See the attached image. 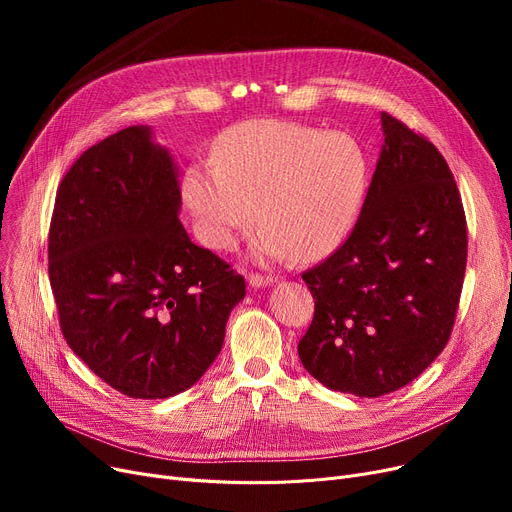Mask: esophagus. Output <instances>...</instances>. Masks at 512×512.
I'll list each match as a JSON object with an SVG mask.
<instances>
[{"mask_svg":"<svg viewBox=\"0 0 512 512\" xmlns=\"http://www.w3.org/2000/svg\"><path fill=\"white\" fill-rule=\"evenodd\" d=\"M249 284L253 288H263V286H270L274 284L272 276H259V274H249Z\"/></svg>","mask_w":512,"mask_h":512,"instance_id":"34e87169","label":"esophagus"}]
</instances>
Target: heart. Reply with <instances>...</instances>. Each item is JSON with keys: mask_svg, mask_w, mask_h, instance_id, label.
Segmentation results:
<instances>
[{"mask_svg": "<svg viewBox=\"0 0 512 512\" xmlns=\"http://www.w3.org/2000/svg\"><path fill=\"white\" fill-rule=\"evenodd\" d=\"M211 161L182 176L197 236L209 249L232 251L259 218V261L328 255L353 228L367 191L361 145L299 122L234 124L215 141Z\"/></svg>", "mask_w": 512, "mask_h": 512, "instance_id": "obj_1", "label": "heart"}]
</instances>
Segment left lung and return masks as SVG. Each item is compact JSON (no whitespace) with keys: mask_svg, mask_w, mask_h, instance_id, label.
Here are the masks:
<instances>
[{"mask_svg":"<svg viewBox=\"0 0 512 512\" xmlns=\"http://www.w3.org/2000/svg\"><path fill=\"white\" fill-rule=\"evenodd\" d=\"M382 130L351 236L303 274L315 313L301 363L326 388L365 398L407 386L444 351L467 265L465 209L446 159L386 112Z\"/></svg>","mask_w":512,"mask_h":512,"instance_id":"8db88e82","label":"left lung"}]
</instances>
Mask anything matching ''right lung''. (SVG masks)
I'll return each instance as SVG.
<instances>
[{
    "instance_id": "add662e5",
    "label": "right lung",
    "mask_w": 512,
    "mask_h": 512,
    "mask_svg": "<svg viewBox=\"0 0 512 512\" xmlns=\"http://www.w3.org/2000/svg\"><path fill=\"white\" fill-rule=\"evenodd\" d=\"M172 155L128 126L80 155L49 226V282L80 361L130 398L191 388L220 355L245 278L178 220Z\"/></svg>"
}]
</instances>
